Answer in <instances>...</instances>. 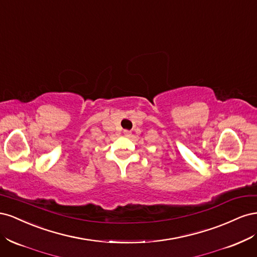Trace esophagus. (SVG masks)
Masks as SVG:
<instances>
[{"label": "esophagus", "mask_w": 257, "mask_h": 257, "mask_svg": "<svg viewBox=\"0 0 257 257\" xmlns=\"http://www.w3.org/2000/svg\"><path fill=\"white\" fill-rule=\"evenodd\" d=\"M123 134L125 135L126 137H128V136H131V132L127 131V130H124V131H123Z\"/></svg>", "instance_id": "obj_1"}]
</instances>
